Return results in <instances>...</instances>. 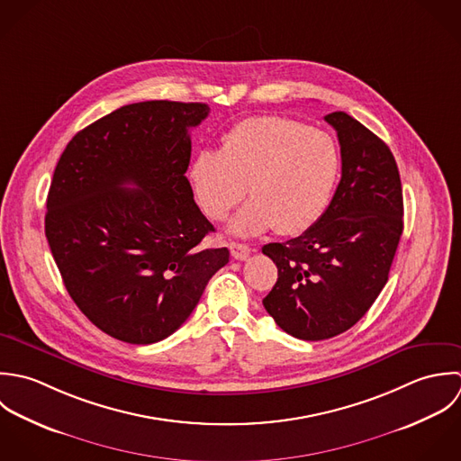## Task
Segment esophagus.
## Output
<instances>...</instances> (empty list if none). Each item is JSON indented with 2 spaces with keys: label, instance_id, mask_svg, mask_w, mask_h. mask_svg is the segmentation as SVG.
<instances>
[{
  "label": "esophagus",
  "instance_id": "1",
  "mask_svg": "<svg viewBox=\"0 0 461 461\" xmlns=\"http://www.w3.org/2000/svg\"><path fill=\"white\" fill-rule=\"evenodd\" d=\"M230 251H231V257H233L235 260H246V258L249 257V253H251L249 246L240 244V242H231V244H230Z\"/></svg>",
  "mask_w": 461,
  "mask_h": 461
}]
</instances>
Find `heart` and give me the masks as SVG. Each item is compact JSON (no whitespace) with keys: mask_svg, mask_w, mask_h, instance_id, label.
<instances>
[{"mask_svg":"<svg viewBox=\"0 0 461 461\" xmlns=\"http://www.w3.org/2000/svg\"><path fill=\"white\" fill-rule=\"evenodd\" d=\"M340 149L331 135L277 115L235 124L221 149H201L190 182L203 212L224 221L246 194L251 199L231 222L235 235L276 228L297 235L326 212L339 184Z\"/></svg>","mask_w":461,"mask_h":461,"instance_id":"b5f03b06","label":"heart"}]
</instances>
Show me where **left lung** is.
<instances>
[{
  "label": "left lung",
  "instance_id": "8db88e82",
  "mask_svg": "<svg viewBox=\"0 0 461 461\" xmlns=\"http://www.w3.org/2000/svg\"><path fill=\"white\" fill-rule=\"evenodd\" d=\"M342 178L303 235L262 248L277 267L264 306L288 335L326 340L348 331L383 286L402 233V188L388 146L346 112L328 113Z\"/></svg>",
  "mask_w": 461,
  "mask_h": 461
}]
</instances>
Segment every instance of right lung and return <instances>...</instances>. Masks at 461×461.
I'll return each mask as SVG.
<instances>
[{
    "label": "right lung",
    "instance_id": "obj_1",
    "mask_svg": "<svg viewBox=\"0 0 461 461\" xmlns=\"http://www.w3.org/2000/svg\"><path fill=\"white\" fill-rule=\"evenodd\" d=\"M204 103L142 101L78 131L48 194L46 239L82 313L106 335L155 344L173 335L230 260L204 249L213 224L185 173L188 128Z\"/></svg>",
    "mask_w": 461,
    "mask_h": 461
}]
</instances>
